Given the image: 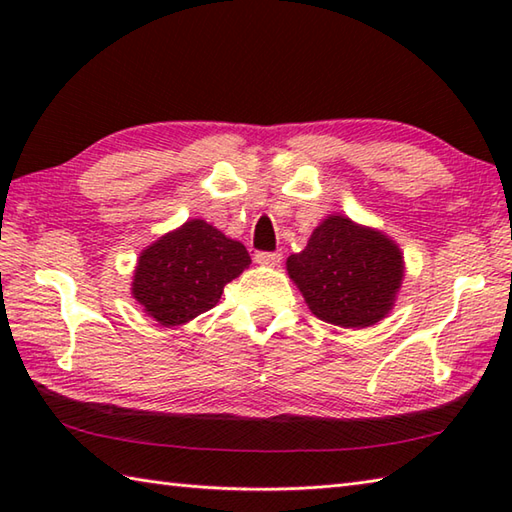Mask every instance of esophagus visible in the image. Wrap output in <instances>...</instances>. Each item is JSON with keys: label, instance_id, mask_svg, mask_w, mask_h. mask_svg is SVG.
<instances>
[{"label": "esophagus", "instance_id": "obj_1", "mask_svg": "<svg viewBox=\"0 0 512 512\" xmlns=\"http://www.w3.org/2000/svg\"><path fill=\"white\" fill-rule=\"evenodd\" d=\"M255 262L259 266H277L281 262V253H257Z\"/></svg>", "mask_w": 512, "mask_h": 512}]
</instances>
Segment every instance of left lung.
<instances>
[{
  "instance_id": "1",
  "label": "left lung",
  "mask_w": 512,
  "mask_h": 512,
  "mask_svg": "<svg viewBox=\"0 0 512 512\" xmlns=\"http://www.w3.org/2000/svg\"><path fill=\"white\" fill-rule=\"evenodd\" d=\"M286 270L314 317L361 330L394 308L405 257L383 231L332 213L314 228L306 248L286 259Z\"/></svg>"
}]
</instances>
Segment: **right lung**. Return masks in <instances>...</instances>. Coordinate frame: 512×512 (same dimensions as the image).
Masks as SVG:
<instances>
[{"label": "right lung", "mask_w": 512, "mask_h": 512, "mask_svg": "<svg viewBox=\"0 0 512 512\" xmlns=\"http://www.w3.org/2000/svg\"><path fill=\"white\" fill-rule=\"evenodd\" d=\"M250 266L242 242L204 220H187L138 255L132 297L165 328L215 308L224 286Z\"/></svg>", "instance_id": "add662e5"}]
</instances>
